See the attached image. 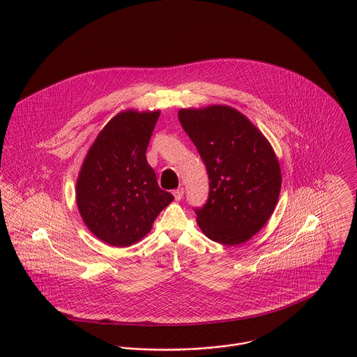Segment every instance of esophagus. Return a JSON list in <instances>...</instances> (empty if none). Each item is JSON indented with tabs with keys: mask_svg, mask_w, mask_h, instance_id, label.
Returning <instances> with one entry per match:
<instances>
[{
	"mask_svg": "<svg viewBox=\"0 0 357 357\" xmlns=\"http://www.w3.org/2000/svg\"><path fill=\"white\" fill-rule=\"evenodd\" d=\"M183 188H178V189H175L174 192H172V195H174V197H175V200H181L182 199V196H183Z\"/></svg>",
	"mask_w": 357,
	"mask_h": 357,
	"instance_id": "esophagus-1",
	"label": "esophagus"
}]
</instances>
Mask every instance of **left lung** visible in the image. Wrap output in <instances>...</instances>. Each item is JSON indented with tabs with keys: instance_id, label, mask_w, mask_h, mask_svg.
Masks as SVG:
<instances>
[{
	"instance_id": "left-lung-1",
	"label": "left lung",
	"mask_w": 357,
	"mask_h": 357,
	"mask_svg": "<svg viewBox=\"0 0 357 357\" xmlns=\"http://www.w3.org/2000/svg\"><path fill=\"white\" fill-rule=\"evenodd\" d=\"M178 118L210 179L206 204L195 208L200 229L228 246L249 241L274 213L281 192V168L271 144L228 105L182 108Z\"/></svg>"
}]
</instances>
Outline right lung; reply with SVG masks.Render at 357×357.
Returning <instances> with one entry per match:
<instances>
[{
    "label": "right lung",
    "mask_w": 357,
    "mask_h": 357,
    "mask_svg": "<svg viewBox=\"0 0 357 357\" xmlns=\"http://www.w3.org/2000/svg\"><path fill=\"white\" fill-rule=\"evenodd\" d=\"M160 111L116 114L98 133L80 168L76 203L86 227L115 248L139 242L174 196L157 183L146 150Z\"/></svg>",
    "instance_id": "1"
}]
</instances>
